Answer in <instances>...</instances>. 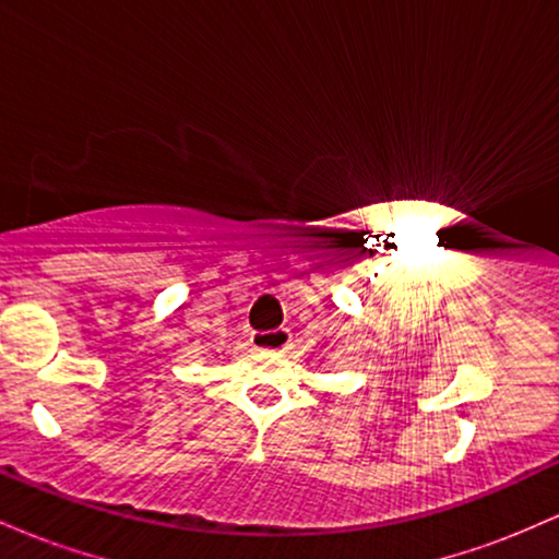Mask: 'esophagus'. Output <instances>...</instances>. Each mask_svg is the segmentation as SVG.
I'll use <instances>...</instances> for the list:
<instances>
[{
	"mask_svg": "<svg viewBox=\"0 0 559 559\" xmlns=\"http://www.w3.org/2000/svg\"><path fill=\"white\" fill-rule=\"evenodd\" d=\"M249 342H252L254 349H260V352H284V349H288V342H292V333H288V329L252 333V338H249Z\"/></svg>",
	"mask_w": 559,
	"mask_h": 559,
	"instance_id": "1",
	"label": "esophagus"
}]
</instances>
